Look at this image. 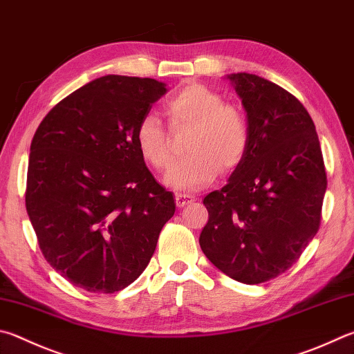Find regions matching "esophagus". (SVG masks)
<instances>
[{"instance_id": "esophagus-1", "label": "esophagus", "mask_w": 354, "mask_h": 354, "mask_svg": "<svg viewBox=\"0 0 354 354\" xmlns=\"http://www.w3.org/2000/svg\"><path fill=\"white\" fill-rule=\"evenodd\" d=\"M192 201H194V198H192V196H189V195H183V194H178V195L175 196V203H176V205H178V207H184V205H187V204H190Z\"/></svg>"}]
</instances>
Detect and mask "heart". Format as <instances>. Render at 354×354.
I'll list each match as a JSON object with an SVG mask.
<instances>
[{
	"mask_svg": "<svg viewBox=\"0 0 354 354\" xmlns=\"http://www.w3.org/2000/svg\"><path fill=\"white\" fill-rule=\"evenodd\" d=\"M170 130H190L187 151L192 153L171 167L165 183L183 192L199 190L224 171L239 167L249 149V124L239 106L224 104L221 94L201 83H187L164 102ZM134 140L140 156L158 171L173 159L171 136L155 115L139 122Z\"/></svg>",
	"mask_w": 354,
	"mask_h": 354,
	"instance_id": "b5f03b06",
	"label": "heart"
}]
</instances>
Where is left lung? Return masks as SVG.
<instances>
[{
	"label": "left lung",
	"instance_id": "8db88e82",
	"mask_svg": "<svg viewBox=\"0 0 354 354\" xmlns=\"http://www.w3.org/2000/svg\"><path fill=\"white\" fill-rule=\"evenodd\" d=\"M249 124V149L221 190L204 198V255L230 279L257 285L279 277L317 234L326 171L306 108L275 83L230 74Z\"/></svg>",
	"mask_w": 354,
	"mask_h": 354
}]
</instances>
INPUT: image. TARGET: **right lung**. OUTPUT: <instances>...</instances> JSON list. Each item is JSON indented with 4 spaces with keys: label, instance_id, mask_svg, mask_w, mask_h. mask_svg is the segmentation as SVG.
Here are the masks:
<instances>
[{
    "label": "right lung",
    "instance_id": "right-lung-1",
    "mask_svg": "<svg viewBox=\"0 0 354 354\" xmlns=\"http://www.w3.org/2000/svg\"><path fill=\"white\" fill-rule=\"evenodd\" d=\"M167 93L155 79L105 75L60 100L30 144L26 210L44 259L89 292L133 283L175 214L134 133Z\"/></svg>",
    "mask_w": 354,
    "mask_h": 354
}]
</instances>
